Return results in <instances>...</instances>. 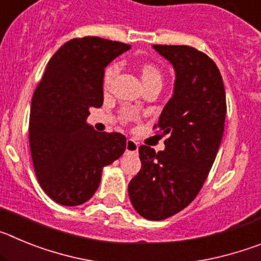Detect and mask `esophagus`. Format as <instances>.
<instances>
[{
    "mask_svg": "<svg viewBox=\"0 0 261 261\" xmlns=\"http://www.w3.org/2000/svg\"><path fill=\"white\" fill-rule=\"evenodd\" d=\"M125 150L128 151V153H136V151L138 150V144L135 140H132V138H128V140H126Z\"/></svg>",
    "mask_w": 261,
    "mask_h": 261,
    "instance_id": "esophagus-1",
    "label": "esophagus"
}]
</instances>
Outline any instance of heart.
Listing matches in <instances>:
<instances>
[{
  "mask_svg": "<svg viewBox=\"0 0 261 261\" xmlns=\"http://www.w3.org/2000/svg\"><path fill=\"white\" fill-rule=\"evenodd\" d=\"M119 71V64L117 62H111L110 65H107V68L105 69V73H103V89L107 90L110 87L111 82L115 78V75L117 74ZM140 73H141V78L144 85L149 84L151 81H162V73L156 68L154 64L150 62H144L140 66Z\"/></svg>",
  "mask_w": 261,
  "mask_h": 261,
  "instance_id": "obj_1",
  "label": "heart"
}]
</instances>
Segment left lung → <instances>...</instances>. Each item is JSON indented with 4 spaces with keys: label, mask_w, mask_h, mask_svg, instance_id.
Returning a JSON list of instances; mask_svg holds the SVG:
<instances>
[{
    "label": "left lung",
    "mask_w": 261,
    "mask_h": 261,
    "mask_svg": "<svg viewBox=\"0 0 261 261\" xmlns=\"http://www.w3.org/2000/svg\"><path fill=\"white\" fill-rule=\"evenodd\" d=\"M176 71L174 95L154 129L165 150L138 147L141 170L128 186L140 216L166 220L191 204L204 186L222 140L226 94L216 62L190 45H153Z\"/></svg>",
    "instance_id": "obj_1"
}]
</instances>
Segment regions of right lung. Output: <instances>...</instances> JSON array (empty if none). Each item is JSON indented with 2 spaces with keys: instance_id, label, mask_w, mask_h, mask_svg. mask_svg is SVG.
<instances>
[{
  "instance_id": "add662e5",
  "label": "right lung",
  "mask_w": 261,
  "mask_h": 261,
  "mask_svg": "<svg viewBox=\"0 0 261 261\" xmlns=\"http://www.w3.org/2000/svg\"><path fill=\"white\" fill-rule=\"evenodd\" d=\"M129 48L96 36L71 39L50 57L34 91L32 163L40 187L57 204L75 206L91 199L103 167L125 150V136L96 132L86 117L103 105L105 68Z\"/></svg>"
}]
</instances>
